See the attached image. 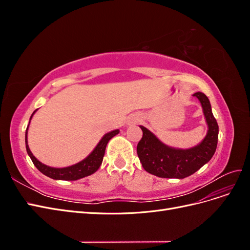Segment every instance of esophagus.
I'll list each match as a JSON object with an SVG mask.
<instances>
[{
    "label": "esophagus",
    "mask_w": 250,
    "mask_h": 250,
    "mask_svg": "<svg viewBox=\"0 0 250 250\" xmlns=\"http://www.w3.org/2000/svg\"><path fill=\"white\" fill-rule=\"evenodd\" d=\"M138 122H139V120L137 118H133L130 120V123H138Z\"/></svg>",
    "instance_id": "34e87169"
}]
</instances>
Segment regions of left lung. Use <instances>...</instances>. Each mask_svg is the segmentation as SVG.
I'll return each instance as SVG.
<instances>
[{"label":"left lung","instance_id":"obj_1","mask_svg":"<svg viewBox=\"0 0 250 250\" xmlns=\"http://www.w3.org/2000/svg\"><path fill=\"white\" fill-rule=\"evenodd\" d=\"M193 96L200 101L208 125L207 137L198 146L187 150L168 147L147 128L140 126L143 137L138 144L137 152L143 168L150 174L164 178H185L213 157L217 148L219 126L211 112L208 98L200 92Z\"/></svg>","mask_w":250,"mask_h":250}]
</instances>
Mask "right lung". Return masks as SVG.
<instances>
[{
	"label": "right lung",
	"mask_w": 250,
	"mask_h": 250,
	"mask_svg": "<svg viewBox=\"0 0 250 250\" xmlns=\"http://www.w3.org/2000/svg\"><path fill=\"white\" fill-rule=\"evenodd\" d=\"M34 112L32 113V116L34 115ZM27 130H28V127H27ZM27 130H26V138H25L26 149L30 158H31L32 163L34 164V166L37 169H39L42 174H44V175H47L53 179H60V180H77L79 178L88 176L90 174L95 173L98 169H99L100 165L102 164L104 153H105V148H106L108 141L119 133V129H117L105 134L102 138V140L99 142V144L97 145V147L94 149L93 152L90 153L86 158H84L82 162L66 168H51L46 165L42 164L40 161H37L35 156L32 154L31 151H30L28 143H27Z\"/></svg>",
	"instance_id": "add662e5"
}]
</instances>
